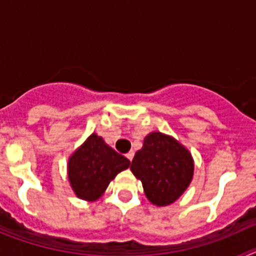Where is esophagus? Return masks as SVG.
Returning <instances> with one entry per match:
<instances>
[{
	"label": "esophagus",
	"mask_w": 256,
	"mask_h": 256,
	"mask_svg": "<svg viewBox=\"0 0 256 256\" xmlns=\"http://www.w3.org/2000/svg\"><path fill=\"white\" fill-rule=\"evenodd\" d=\"M126 159L130 160V162H132L133 160V156H134V151H130V152L126 154Z\"/></svg>",
	"instance_id": "esophagus-1"
}]
</instances>
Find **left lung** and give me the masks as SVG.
Segmentation results:
<instances>
[{
	"label": "left lung",
	"instance_id": "left-lung-1",
	"mask_svg": "<svg viewBox=\"0 0 256 256\" xmlns=\"http://www.w3.org/2000/svg\"><path fill=\"white\" fill-rule=\"evenodd\" d=\"M130 170L142 182L144 195L156 206H168L188 188L195 162L191 152L178 140L155 130L144 140L136 152Z\"/></svg>",
	"mask_w": 256,
	"mask_h": 256
}]
</instances>
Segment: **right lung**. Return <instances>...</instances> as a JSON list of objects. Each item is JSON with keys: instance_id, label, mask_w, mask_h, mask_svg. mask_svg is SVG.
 I'll list each match as a JSON object with an SVG mask.
<instances>
[{"instance_id": "right-lung-1", "label": "right lung", "mask_w": 256, "mask_h": 256, "mask_svg": "<svg viewBox=\"0 0 256 256\" xmlns=\"http://www.w3.org/2000/svg\"><path fill=\"white\" fill-rule=\"evenodd\" d=\"M130 162L118 154L97 133H92L68 160V180L76 196L84 201H96Z\"/></svg>"}]
</instances>
